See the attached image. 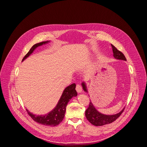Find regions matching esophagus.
I'll list each match as a JSON object with an SVG mask.
<instances>
[{
	"mask_svg": "<svg viewBox=\"0 0 147 147\" xmlns=\"http://www.w3.org/2000/svg\"><path fill=\"white\" fill-rule=\"evenodd\" d=\"M76 90H77V91L78 93L82 92V88L80 84H77V85H76Z\"/></svg>",
	"mask_w": 147,
	"mask_h": 147,
	"instance_id": "esophagus-1",
	"label": "esophagus"
}]
</instances>
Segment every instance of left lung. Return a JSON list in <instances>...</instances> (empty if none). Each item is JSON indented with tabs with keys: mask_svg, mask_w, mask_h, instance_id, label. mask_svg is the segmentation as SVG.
Wrapping results in <instances>:
<instances>
[{
	"mask_svg": "<svg viewBox=\"0 0 147 147\" xmlns=\"http://www.w3.org/2000/svg\"><path fill=\"white\" fill-rule=\"evenodd\" d=\"M111 45L112 47L113 56L115 57V58L118 59L126 61V58L121 51H119L118 49L115 47H114L113 45ZM82 86L83 88L84 91L87 92L86 85L84 83H82ZM124 110V109H123L119 113L115 115H104L99 113L98 111L95 109L94 105H92V102H90V104H89L88 109L85 111V116L87 119L90 121V123H91L94 126H103V125H105V124L112 123V122L115 121V120H116L118 118H119L120 115L122 114Z\"/></svg>",
	"mask_w": 147,
	"mask_h": 147,
	"instance_id": "obj_1",
	"label": "left lung"
}]
</instances>
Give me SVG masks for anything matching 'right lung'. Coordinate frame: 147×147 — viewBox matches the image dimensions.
I'll list each match as a JSON object with an SVG mask.
<instances>
[{
  "mask_svg": "<svg viewBox=\"0 0 147 147\" xmlns=\"http://www.w3.org/2000/svg\"><path fill=\"white\" fill-rule=\"evenodd\" d=\"M48 42V41L42 42L35 44L23 57V61L24 60L26 57H28L37 47ZM75 86H76V84L73 83L65 89L56 107L49 113L45 115H38V116H37V115L31 113L26 109L28 115L34 121L43 124V125L49 126H57L63 121V119L64 118L66 106L67 105V103L69 102L70 99L72 97L77 96V92L76 90H75Z\"/></svg>",
  "mask_w": 147,
  "mask_h": 147,
  "instance_id": "1",
  "label": "right lung"
}]
</instances>
